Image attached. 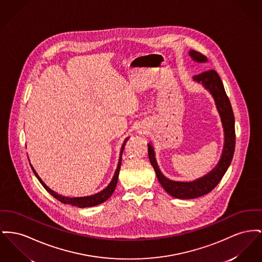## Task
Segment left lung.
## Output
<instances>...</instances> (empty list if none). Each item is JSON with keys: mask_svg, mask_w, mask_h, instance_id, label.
Segmentation results:
<instances>
[{"mask_svg": "<svg viewBox=\"0 0 262 262\" xmlns=\"http://www.w3.org/2000/svg\"><path fill=\"white\" fill-rule=\"evenodd\" d=\"M189 55L197 62H206L207 57L203 55L201 52L196 50H190ZM193 79L203 84V86L209 90L214 97L215 106L219 111L222 123L224 126L225 133V143L223 148V154L219 163L215 165V168L210 171L207 175L201 177L199 179L192 182H179L172 181L166 178L159 169L154 147L150 143H148V156L149 161L152 165L157 179L159 183L163 187V189L174 198L178 199H194L201 196H204L211 192L216 185L220 183L223 176L227 172L231 164V159L234 152L235 146V130H234V116L231 108V102L229 97L227 96L224 84L215 70H208L202 72L198 75H195Z\"/></svg>", "mask_w": 262, "mask_h": 262, "instance_id": "8db88e82", "label": "left lung"}]
</instances>
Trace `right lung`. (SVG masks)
<instances>
[{
  "instance_id": "right-lung-1",
  "label": "right lung",
  "mask_w": 262,
  "mask_h": 262,
  "mask_svg": "<svg viewBox=\"0 0 262 262\" xmlns=\"http://www.w3.org/2000/svg\"><path fill=\"white\" fill-rule=\"evenodd\" d=\"M127 139H128V138L125 139V140L123 141L122 150H121V155H120V159H119V163H118V167H117V170L115 172V175H114L112 181L110 182V184L103 191H101V192H99L97 194H94L92 196L74 197V198H69V197L61 196V195L57 194L56 192H54L53 190H51L49 187H47V185L45 184V182L40 179V177L37 175V173L35 172V170L33 169V167H32V165L31 164V169L33 171L34 175L36 176V178L38 179V181L45 187V189L47 190V192L50 195H52L55 199L60 201L63 204L72 205V206H75V207H78V208H87V207L97 206V205L102 204L105 201L108 200V198L113 195V193H114V191L116 189V186H117V183H118V179H119V173H120V169H121V164H122V154H123V148H124V145H125Z\"/></svg>"
}]
</instances>
